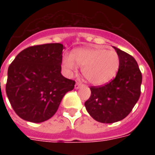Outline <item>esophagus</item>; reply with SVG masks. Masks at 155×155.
Listing matches in <instances>:
<instances>
[{
	"instance_id": "1",
	"label": "esophagus",
	"mask_w": 155,
	"mask_h": 155,
	"mask_svg": "<svg viewBox=\"0 0 155 155\" xmlns=\"http://www.w3.org/2000/svg\"><path fill=\"white\" fill-rule=\"evenodd\" d=\"M83 86V84H81L80 82H76V84H75V89H79L80 87H81Z\"/></svg>"
}]
</instances>
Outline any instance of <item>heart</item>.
I'll return each instance as SVG.
<instances>
[{
  "label": "heart",
  "mask_w": 155,
  "mask_h": 155,
  "mask_svg": "<svg viewBox=\"0 0 155 155\" xmlns=\"http://www.w3.org/2000/svg\"><path fill=\"white\" fill-rule=\"evenodd\" d=\"M63 59L66 69L73 71L75 63L82 68V74L93 85H103L116 75L120 67V58L115 51L102 48H78L72 55Z\"/></svg>",
  "instance_id": "b5f03b06"
}]
</instances>
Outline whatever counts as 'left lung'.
<instances>
[{
	"mask_svg": "<svg viewBox=\"0 0 155 155\" xmlns=\"http://www.w3.org/2000/svg\"><path fill=\"white\" fill-rule=\"evenodd\" d=\"M120 58L114 80L101 87H91V97L85 108L94 120L114 123L123 120L132 111L141 94L142 73L134 58L113 47Z\"/></svg>",
	"mask_w": 155,
	"mask_h": 155,
	"instance_id": "obj_1",
	"label": "left lung"
}]
</instances>
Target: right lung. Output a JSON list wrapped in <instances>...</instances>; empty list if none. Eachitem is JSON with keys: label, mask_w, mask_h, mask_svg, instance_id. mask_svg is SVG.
Here are the masks:
<instances>
[{"label": "right lung", "mask_w": 155, "mask_h": 155, "mask_svg": "<svg viewBox=\"0 0 155 155\" xmlns=\"http://www.w3.org/2000/svg\"><path fill=\"white\" fill-rule=\"evenodd\" d=\"M61 43L30 47L16 56L8 69L6 94L21 119L43 122L58 110L64 95L75 82L61 74Z\"/></svg>", "instance_id": "add662e5"}]
</instances>
